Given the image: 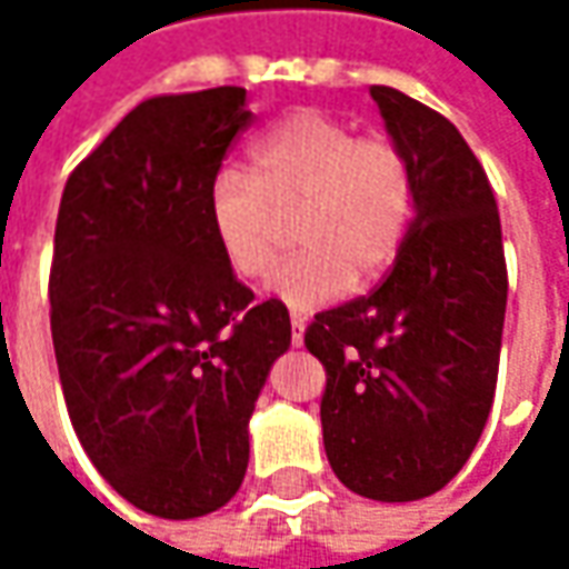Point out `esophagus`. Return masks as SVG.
I'll list each match as a JSON object with an SVG mask.
<instances>
[{
    "mask_svg": "<svg viewBox=\"0 0 569 569\" xmlns=\"http://www.w3.org/2000/svg\"><path fill=\"white\" fill-rule=\"evenodd\" d=\"M303 326H307V317L303 313H291V345L295 348L303 345Z\"/></svg>",
    "mask_w": 569,
    "mask_h": 569,
    "instance_id": "obj_1",
    "label": "esophagus"
}]
</instances>
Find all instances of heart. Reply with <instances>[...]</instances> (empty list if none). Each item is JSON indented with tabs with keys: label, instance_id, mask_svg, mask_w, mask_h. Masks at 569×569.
<instances>
[{
	"label": "heart",
	"instance_id": "obj_1",
	"mask_svg": "<svg viewBox=\"0 0 569 569\" xmlns=\"http://www.w3.org/2000/svg\"><path fill=\"white\" fill-rule=\"evenodd\" d=\"M250 173L224 167L206 189L208 230L233 272L259 278L272 262L281 218L297 208L295 243L269 288L297 310L370 281L402 250L418 180L402 144L326 110H297L250 142Z\"/></svg>",
	"mask_w": 569,
	"mask_h": 569
}]
</instances>
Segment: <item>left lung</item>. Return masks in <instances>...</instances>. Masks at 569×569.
Here are the masks:
<instances>
[{"label": "left lung", "instance_id": "obj_1", "mask_svg": "<svg viewBox=\"0 0 569 569\" xmlns=\"http://www.w3.org/2000/svg\"><path fill=\"white\" fill-rule=\"evenodd\" d=\"M386 129L415 164V221L370 295L322 310L303 332L326 370L329 466L348 491L405 503L459 475L488 425L507 313L500 211L459 129L373 84Z\"/></svg>", "mask_w": 569, "mask_h": 569}]
</instances>
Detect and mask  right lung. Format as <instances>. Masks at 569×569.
I'll return each mask as SVG.
<instances>
[{"label":"right lung","instance_id":"right-lung-1","mask_svg":"<svg viewBox=\"0 0 569 569\" xmlns=\"http://www.w3.org/2000/svg\"><path fill=\"white\" fill-rule=\"evenodd\" d=\"M252 122L243 88L158 94L69 173L56 218L50 329L66 408L94 469L132 507L192 519L250 462L281 300L252 303L206 218V189Z\"/></svg>","mask_w":569,"mask_h":569}]
</instances>
